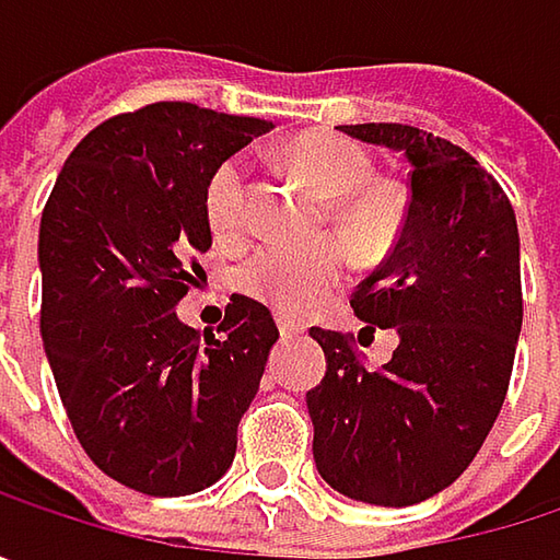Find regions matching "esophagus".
Returning <instances> with one entry per match:
<instances>
[{
	"mask_svg": "<svg viewBox=\"0 0 560 560\" xmlns=\"http://www.w3.org/2000/svg\"><path fill=\"white\" fill-rule=\"evenodd\" d=\"M279 334L281 337H298V334H304V324L291 320V317H279Z\"/></svg>",
	"mask_w": 560,
	"mask_h": 560,
	"instance_id": "esophagus-1",
	"label": "esophagus"
}]
</instances>
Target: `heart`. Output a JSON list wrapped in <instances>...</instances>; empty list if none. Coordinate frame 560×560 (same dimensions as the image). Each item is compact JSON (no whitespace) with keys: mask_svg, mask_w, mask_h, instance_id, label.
<instances>
[{"mask_svg":"<svg viewBox=\"0 0 560 560\" xmlns=\"http://www.w3.org/2000/svg\"><path fill=\"white\" fill-rule=\"evenodd\" d=\"M288 162L314 190L337 200V230L360 249L376 253L401 226V197L376 180V159L366 145L337 132H307L288 149ZM207 220L217 236L233 240L249 217V165L243 155L220 162L203 190ZM350 256L340 243L259 246L240 269V288L281 317H307L343 284Z\"/></svg>","mask_w":560,"mask_h":560,"instance_id":"heart-1","label":"heart"}]
</instances>
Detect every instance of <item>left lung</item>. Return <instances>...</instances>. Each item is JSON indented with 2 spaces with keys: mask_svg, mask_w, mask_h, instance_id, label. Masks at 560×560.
Instances as JSON below:
<instances>
[{
  "mask_svg": "<svg viewBox=\"0 0 560 560\" xmlns=\"http://www.w3.org/2000/svg\"><path fill=\"white\" fill-rule=\"evenodd\" d=\"M405 152L411 200L389 259L350 304L360 334L311 327L327 373L307 392L314 464L343 497L411 505L451 487L505 401L522 330L515 210L460 145L401 122L343 126ZM376 329L399 347L383 368L359 353Z\"/></svg>",
  "mask_w": 560,
  "mask_h": 560,
  "instance_id": "left-lung-1",
  "label": "left lung"
}]
</instances>
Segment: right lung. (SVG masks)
I'll use <instances>...</instances> for the list:
<instances>
[{"mask_svg": "<svg viewBox=\"0 0 560 560\" xmlns=\"http://www.w3.org/2000/svg\"><path fill=\"white\" fill-rule=\"evenodd\" d=\"M272 122L149 103L100 122L42 213V340L86 457L149 497L217 483L279 340L272 311L233 294L217 334L174 307L210 249L213 168Z\"/></svg>", "mask_w": 560, "mask_h": 560, "instance_id": "add662e5", "label": "right lung"}]
</instances>
